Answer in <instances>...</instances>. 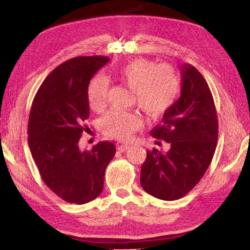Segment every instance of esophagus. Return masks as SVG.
I'll return each instance as SVG.
<instances>
[{"instance_id":"1","label":"esophagus","mask_w":250,"mask_h":250,"mask_svg":"<svg viewBox=\"0 0 250 250\" xmlns=\"http://www.w3.org/2000/svg\"><path fill=\"white\" fill-rule=\"evenodd\" d=\"M130 148V145H126V144H122V145H118V150L120 152H125L126 151Z\"/></svg>"}]
</instances>
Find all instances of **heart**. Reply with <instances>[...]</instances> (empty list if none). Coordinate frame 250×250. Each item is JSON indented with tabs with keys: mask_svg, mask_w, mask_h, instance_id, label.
Masks as SVG:
<instances>
[{
	"mask_svg": "<svg viewBox=\"0 0 250 250\" xmlns=\"http://www.w3.org/2000/svg\"><path fill=\"white\" fill-rule=\"evenodd\" d=\"M145 59H135L116 71L119 81L131 89L136 105L144 113L155 118L166 113L174 104L179 92V79L168 65H157ZM107 94V83L101 76L94 77L88 88V100L91 108L104 107ZM142 120L130 111L113 109L101 121L106 134L118 140H126L140 128Z\"/></svg>",
	"mask_w": 250,
	"mask_h": 250,
	"instance_id": "heart-1",
	"label": "heart"
}]
</instances>
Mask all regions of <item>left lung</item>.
I'll use <instances>...</instances> for the list:
<instances>
[{"label": "left lung", "mask_w": 250, "mask_h": 250, "mask_svg": "<svg viewBox=\"0 0 250 250\" xmlns=\"http://www.w3.org/2000/svg\"><path fill=\"white\" fill-rule=\"evenodd\" d=\"M180 97L150 134L169 144L167 151L153 148L141 167V185L164 201L183 198L203 177L218 139L214 99L202 74L185 63L180 66Z\"/></svg>", "instance_id": "left-lung-1"}]
</instances>
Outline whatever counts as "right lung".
I'll list each match as a JSON object with an SVG mask.
<instances>
[{
  "label": "right lung",
  "mask_w": 250,
  "mask_h": 250,
  "mask_svg": "<svg viewBox=\"0 0 250 250\" xmlns=\"http://www.w3.org/2000/svg\"><path fill=\"white\" fill-rule=\"evenodd\" d=\"M108 61L92 56L63 62L46 77L32 103V157L44 183L68 203L84 204L101 194L105 169L116 153L110 142H100L90 150L78 146L89 118L90 79Z\"/></svg>",
  "instance_id": "obj_1"
}]
</instances>
